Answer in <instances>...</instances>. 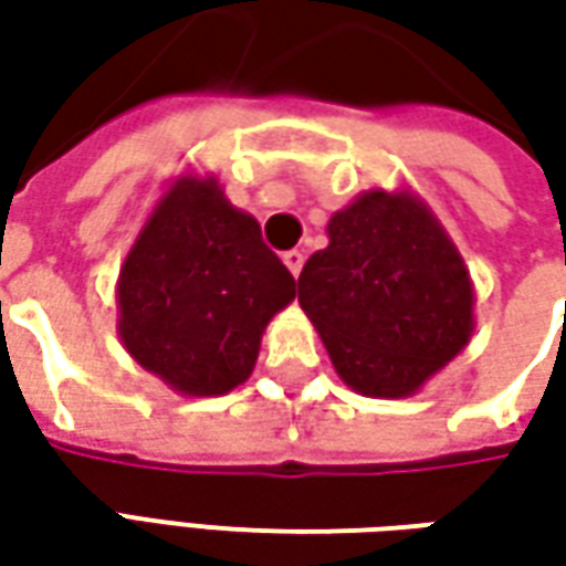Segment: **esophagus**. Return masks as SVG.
<instances>
[{
  "mask_svg": "<svg viewBox=\"0 0 566 566\" xmlns=\"http://www.w3.org/2000/svg\"><path fill=\"white\" fill-rule=\"evenodd\" d=\"M283 264L290 268V273H293V276H298V273H302V264H305V254L295 249L286 251V254H283Z\"/></svg>",
  "mask_w": 566,
  "mask_h": 566,
  "instance_id": "esophagus-1",
  "label": "esophagus"
}]
</instances>
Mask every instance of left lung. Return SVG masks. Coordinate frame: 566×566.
<instances>
[{
    "mask_svg": "<svg viewBox=\"0 0 566 566\" xmlns=\"http://www.w3.org/2000/svg\"><path fill=\"white\" fill-rule=\"evenodd\" d=\"M298 273V305L339 380L361 397H416L475 331V286L412 188L361 191Z\"/></svg>",
    "mask_w": 566,
    "mask_h": 566,
    "instance_id": "obj_1",
    "label": "left lung"
}]
</instances>
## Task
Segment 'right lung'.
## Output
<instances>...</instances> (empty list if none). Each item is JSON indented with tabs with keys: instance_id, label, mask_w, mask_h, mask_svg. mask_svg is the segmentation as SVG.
Returning <instances> with one entry per match:
<instances>
[{
	"instance_id": "1",
	"label": "right lung",
	"mask_w": 566,
	"mask_h": 566,
	"mask_svg": "<svg viewBox=\"0 0 566 566\" xmlns=\"http://www.w3.org/2000/svg\"><path fill=\"white\" fill-rule=\"evenodd\" d=\"M293 273L229 205L217 176L182 172L157 198L116 280L122 346L182 397H223L254 371Z\"/></svg>"
}]
</instances>
